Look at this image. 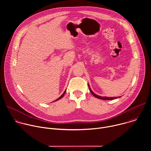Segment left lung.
I'll use <instances>...</instances> for the list:
<instances>
[{
    "label": "left lung",
    "mask_w": 151,
    "mask_h": 151,
    "mask_svg": "<svg viewBox=\"0 0 151 151\" xmlns=\"http://www.w3.org/2000/svg\"><path fill=\"white\" fill-rule=\"evenodd\" d=\"M88 88H89V90L90 91V92L91 93V94L94 96L96 97V98L97 99H101V100H114V99H118V98H119L121 97H102V96H100L99 95H97L96 94H95L91 89L90 87V85L89 83L88 84Z\"/></svg>",
    "instance_id": "left-lung-1"
}]
</instances>
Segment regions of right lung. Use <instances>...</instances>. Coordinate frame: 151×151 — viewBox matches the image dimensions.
Wrapping results in <instances>:
<instances>
[{"label":"right lung","mask_w":151,"mask_h":151,"mask_svg":"<svg viewBox=\"0 0 151 151\" xmlns=\"http://www.w3.org/2000/svg\"><path fill=\"white\" fill-rule=\"evenodd\" d=\"M66 90H65V91H64V93H63V94H62V95H61V96H60V97H59V98H58V99H56V100H54V101H57V100H60V99H61V98H62V97H63V96H64V94H65V93H66Z\"/></svg>","instance_id":"obj_1"}]
</instances>
